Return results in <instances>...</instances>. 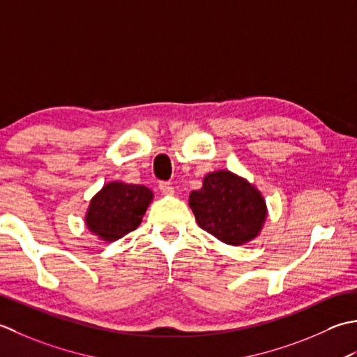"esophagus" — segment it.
Segmentation results:
<instances>
[{"label":"esophagus","instance_id":"34e87169","mask_svg":"<svg viewBox=\"0 0 357 357\" xmlns=\"http://www.w3.org/2000/svg\"><path fill=\"white\" fill-rule=\"evenodd\" d=\"M158 189L163 195H172L174 194V188L171 186L169 181H160Z\"/></svg>","mask_w":357,"mask_h":357}]
</instances>
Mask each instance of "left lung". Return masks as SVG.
I'll use <instances>...</instances> for the list:
<instances>
[{
    "mask_svg": "<svg viewBox=\"0 0 357 357\" xmlns=\"http://www.w3.org/2000/svg\"><path fill=\"white\" fill-rule=\"evenodd\" d=\"M199 227L228 245H243L259 234L266 217L265 200L256 188L229 171L208 174L189 195Z\"/></svg>",
    "mask_w": 357,
    "mask_h": 357,
    "instance_id": "left-lung-1",
    "label": "left lung"
}]
</instances>
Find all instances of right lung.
<instances>
[{
	"label": "right lung",
	"mask_w": 357,
	"mask_h": 357,
	"mask_svg": "<svg viewBox=\"0 0 357 357\" xmlns=\"http://www.w3.org/2000/svg\"><path fill=\"white\" fill-rule=\"evenodd\" d=\"M151 200L152 192L146 186L107 183L91 202L87 228L106 242H114L142 223Z\"/></svg>",
	"instance_id": "1"
}]
</instances>
